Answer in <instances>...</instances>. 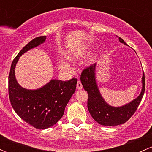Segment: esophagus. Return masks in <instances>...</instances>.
I'll return each mask as SVG.
<instances>
[{
	"label": "esophagus",
	"mask_w": 152,
	"mask_h": 152,
	"mask_svg": "<svg viewBox=\"0 0 152 152\" xmlns=\"http://www.w3.org/2000/svg\"><path fill=\"white\" fill-rule=\"evenodd\" d=\"M82 83H81L80 81H78L77 82V85H76V88H77V90H82Z\"/></svg>",
	"instance_id": "34e87169"
}]
</instances>
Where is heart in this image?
I'll use <instances>...</instances> for the list:
<instances>
[{
	"mask_svg": "<svg viewBox=\"0 0 152 152\" xmlns=\"http://www.w3.org/2000/svg\"><path fill=\"white\" fill-rule=\"evenodd\" d=\"M81 57V53L80 52L74 51V52H68L65 55V58L68 62H71V63H75L77 62ZM58 67L64 71H70L72 70V67L67 63V62L63 60H60L58 62Z\"/></svg>",
	"mask_w": 152,
	"mask_h": 152,
	"instance_id": "heart-1",
	"label": "heart"
}]
</instances>
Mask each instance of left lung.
<instances>
[{"mask_svg": "<svg viewBox=\"0 0 152 152\" xmlns=\"http://www.w3.org/2000/svg\"><path fill=\"white\" fill-rule=\"evenodd\" d=\"M119 41L124 45L127 44L118 37ZM97 64L90 65L82 71L81 82L88 94L87 108L93 118L99 124L113 126L126 122L137 110L145 91V76L142 73V90L136 99L121 107H113L105 102L98 87L96 79V67Z\"/></svg>", "mask_w": 152, "mask_h": 152, "instance_id": "left-lung-1", "label": "left lung"}]
</instances>
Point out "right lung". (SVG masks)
<instances>
[{"label": "right lung", "instance_id": "add662e5", "mask_svg": "<svg viewBox=\"0 0 152 152\" xmlns=\"http://www.w3.org/2000/svg\"><path fill=\"white\" fill-rule=\"evenodd\" d=\"M45 39L46 37L42 36L30 41L15 58L9 75V96L14 110L24 121L38 129L49 128L60 120L77 84L75 78L68 81L51 79L37 90H28L18 84L15 70L20 57Z\"/></svg>", "mask_w": 152, "mask_h": 152}]
</instances>
